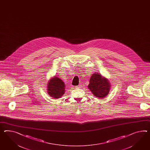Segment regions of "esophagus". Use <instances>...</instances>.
Masks as SVG:
<instances>
[{
	"mask_svg": "<svg viewBox=\"0 0 150 150\" xmlns=\"http://www.w3.org/2000/svg\"><path fill=\"white\" fill-rule=\"evenodd\" d=\"M80 85H78V86H75V88H80Z\"/></svg>",
	"mask_w": 150,
	"mask_h": 150,
	"instance_id": "esophagus-1",
	"label": "esophagus"
}]
</instances>
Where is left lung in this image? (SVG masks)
<instances>
[{
    "label": "left lung",
    "instance_id": "1",
    "mask_svg": "<svg viewBox=\"0 0 150 150\" xmlns=\"http://www.w3.org/2000/svg\"><path fill=\"white\" fill-rule=\"evenodd\" d=\"M89 83L88 88L94 96L99 98H103L107 96L111 88L107 78L102 77L100 73L92 74Z\"/></svg>",
    "mask_w": 150,
    "mask_h": 150
}]
</instances>
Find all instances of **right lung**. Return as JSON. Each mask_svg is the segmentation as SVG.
I'll list each match as a JSON object with an SVG mask.
<instances>
[{
  "label": "right lung",
  "mask_w": 150,
  "mask_h": 150,
  "mask_svg": "<svg viewBox=\"0 0 150 150\" xmlns=\"http://www.w3.org/2000/svg\"><path fill=\"white\" fill-rule=\"evenodd\" d=\"M47 92L54 98H59L65 92V85L61 79L54 77L50 79L47 84Z\"/></svg>",
  "instance_id": "1"
}]
</instances>
